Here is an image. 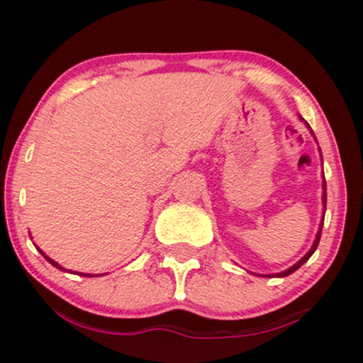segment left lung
I'll return each instance as SVG.
<instances>
[{
	"label": "left lung",
	"mask_w": 363,
	"mask_h": 363,
	"mask_svg": "<svg viewBox=\"0 0 363 363\" xmlns=\"http://www.w3.org/2000/svg\"><path fill=\"white\" fill-rule=\"evenodd\" d=\"M299 119L303 121V123L306 124V128H308L310 130V133H312L313 135V132H312V128H310V124L306 123L305 119H303L301 116H299ZM313 139H315V137H313ZM315 143H317V139H315ZM324 213H326V182H324V174H323V219H320V224H319V230H317V235H315V240H313V244H312V247H310V251L308 253L305 255V257L301 258V260L299 262H296L294 265H292V267H289V269H285V271H281V272H276V274H258V276H267V278H272V276H276V278H283V276H289V274H292V272L294 271H298L299 267H301L303 264H305L306 260H308L310 257H312L313 255V251L317 250V246H319V240H320V231H323V223H324Z\"/></svg>",
	"instance_id": "left-lung-1"
}]
</instances>
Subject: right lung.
<instances>
[{"label": "right lung", "instance_id": "add662e5", "mask_svg": "<svg viewBox=\"0 0 363 363\" xmlns=\"http://www.w3.org/2000/svg\"><path fill=\"white\" fill-rule=\"evenodd\" d=\"M40 251V255H44V258H46V260L48 262H50V264L51 265H55V267H57V269H60V271H67V269H64V267H62V265H58L57 264V262H55V260H51V258L50 257H48V255L46 253H44V251L43 250H39ZM69 272H71V271H69ZM80 276H94V274H85V272H80Z\"/></svg>", "mask_w": 363, "mask_h": 363}]
</instances>
